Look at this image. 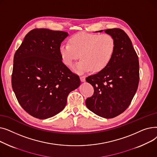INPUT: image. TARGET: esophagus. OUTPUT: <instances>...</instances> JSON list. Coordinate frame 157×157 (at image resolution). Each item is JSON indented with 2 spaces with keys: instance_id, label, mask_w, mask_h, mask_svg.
<instances>
[{
  "instance_id": "esophagus-1",
  "label": "esophagus",
  "mask_w": 157,
  "mask_h": 157,
  "mask_svg": "<svg viewBox=\"0 0 157 157\" xmlns=\"http://www.w3.org/2000/svg\"><path fill=\"white\" fill-rule=\"evenodd\" d=\"M80 79L81 82H85L86 80V76H80Z\"/></svg>"
}]
</instances>
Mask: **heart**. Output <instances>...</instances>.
Here are the masks:
<instances>
[{
  "mask_svg": "<svg viewBox=\"0 0 157 157\" xmlns=\"http://www.w3.org/2000/svg\"><path fill=\"white\" fill-rule=\"evenodd\" d=\"M116 42L109 34L79 32L69 39V43H62L59 48L62 62L71 67L79 56L81 59L74 66L77 72L91 69L98 72L104 69L113 59Z\"/></svg>",
  "mask_w": 157,
  "mask_h": 157,
  "instance_id": "b5f03b06",
  "label": "heart"
}]
</instances>
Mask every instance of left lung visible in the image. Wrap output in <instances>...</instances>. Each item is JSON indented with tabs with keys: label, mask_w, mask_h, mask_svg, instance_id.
<instances>
[{
	"label": "left lung",
	"mask_w": 157,
	"mask_h": 157,
	"mask_svg": "<svg viewBox=\"0 0 157 157\" xmlns=\"http://www.w3.org/2000/svg\"><path fill=\"white\" fill-rule=\"evenodd\" d=\"M104 32L115 39L116 50L104 69L86 78L93 86L94 93L85 103L88 109L98 116L112 118L124 112L135 95L139 81V64L131 40L124 31L114 28Z\"/></svg>",
	"instance_id": "obj_1"
}]
</instances>
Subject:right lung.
<instances>
[{
	"instance_id": "right-lung-1",
	"label": "right lung",
	"mask_w": 157,
	"mask_h": 157,
	"mask_svg": "<svg viewBox=\"0 0 157 157\" xmlns=\"http://www.w3.org/2000/svg\"><path fill=\"white\" fill-rule=\"evenodd\" d=\"M68 33L47 29L30 31L16 50L11 83L22 108L39 119L54 117L81 83L62 62L59 48Z\"/></svg>"
}]
</instances>
